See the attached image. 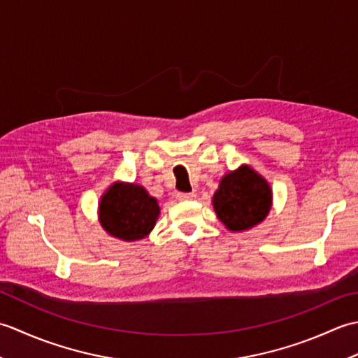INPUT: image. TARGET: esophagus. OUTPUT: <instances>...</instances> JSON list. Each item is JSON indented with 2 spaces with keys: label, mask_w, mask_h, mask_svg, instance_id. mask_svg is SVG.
Instances as JSON below:
<instances>
[{
  "label": "esophagus",
  "mask_w": 358,
  "mask_h": 358,
  "mask_svg": "<svg viewBox=\"0 0 358 358\" xmlns=\"http://www.w3.org/2000/svg\"><path fill=\"white\" fill-rule=\"evenodd\" d=\"M194 196H195V194H194V192H178V194H177V199H178L180 201L192 200Z\"/></svg>",
  "instance_id": "obj_1"
}]
</instances>
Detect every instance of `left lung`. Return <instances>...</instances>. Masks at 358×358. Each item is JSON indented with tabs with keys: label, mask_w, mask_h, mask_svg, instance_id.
<instances>
[{
	"label": "left lung",
	"mask_w": 358,
	"mask_h": 358,
	"mask_svg": "<svg viewBox=\"0 0 358 358\" xmlns=\"http://www.w3.org/2000/svg\"><path fill=\"white\" fill-rule=\"evenodd\" d=\"M214 210L227 229L248 231L262 223L272 206L268 181L248 164L226 173L212 199Z\"/></svg>",
	"instance_id": "obj_1"
}]
</instances>
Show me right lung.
I'll list each match as a JSON object with an SVG mask.
<instances>
[{"mask_svg":"<svg viewBox=\"0 0 358 358\" xmlns=\"http://www.w3.org/2000/svg\"><path fill=\"white\" fill-rule=\"evenodd\" d=\"M159 215L158 201L134 183H113L98 206L103 229L124 241L141 240L154 229Z\"/></svg>","mask_w":358,"mask_h":358,"instance_id":"add662e5","label":"right lung"}]
</instances>
